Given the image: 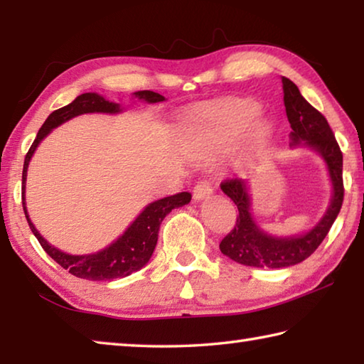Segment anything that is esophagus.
Here are the masks:
<instances>
[{
  "label": "esophagus",
  "mask_w": 364,
  "mask_h": 364,
  "mask_svg": "<svg viewBox=\"0 0 364 364\" xmlns=\"http://www.w3.org/2000/svg\"><path fill=\"white\" fill-rule=\"evenodd\" d=\"M212 184H210V181H207V180H202V181H199L194 186V191H193V197H194V200H202L204 199V197H207V196H210L212 194Z\"/></svg>",
  "instance_id": "34e87169"
}]
</instances>
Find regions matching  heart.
Masks as SVG:
<instances>
[{
    "mask_svg": "<svg viewBox=\"0 0 364 364\" xmlns=\"http://www.w3.org/2000/svg\"><path fill=\"white\" fill-rule=\"evenodd\" d=\"M260 110V104L250 100L230 101L205 110L194 122V151L204 154L230 143L241 136L254 121L250 136L255 143H263L269 136L271 125L268 120H255Z\"/></svg>",
    "mask_w": 364,
    "mask_h": 364,
    "instance_id": "obj_1",
    "label": "heart"
}]
</instances>
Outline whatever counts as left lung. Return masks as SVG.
Wrapping results in <instances>:
<instances>
[{
  "mask_svg": "<svg viewBox=\"0 0 364 364\" xmlns=\"http://www.w3.org/2000/svg\"><path fill=\"white\" fill-rule=\"evenodd\" d=\"M284 106L291 123V146H306L324 159L332 183V199L319 223L304 234L276 237L257 226L250 213L249 184L241 178L225 180L220 184L223 193L236 204L239 215L234 230L221 239V254L231 260L255 268H287L304 262L328 236L343 202L342 151L328 120L300 95L297 85L282 77Z\"/></svg>",
  "mask_w": 364,
  "mask_h": 364,
  "instance_id": "obj_1",
  "label": "left lung"
}]
</instances>
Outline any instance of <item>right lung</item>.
Instances as JSON below:
<instances>
[{"label":"right lung","instance_id":"obj_1","mask_svg":"<svg viewBox=\"0 0 364 364\" xmlns=\"http://www.w3.org/2000/svg\"><path fill=\"white\" fill-rule=\"evenodd\" d=\"M138 100H143L146 102H162L165 97L154 91H136L133 93ZM120 106L117 102H109L104 100L102 96L97 93H85L77 96L70 104L54 110L49 114L46 122L43 123L38 134L33 141L32 147H30L26 162H23V171H22V205L23 212H26V218L28 221V226L35 237L38 239L41 247L45 249L46 254L53 258L54 262L59 263L64 269L69 271L70 274L77 276L82 279L90 281H112L117 278H125L130 276L134 271H138L149 262L152 257V252L156 249L157 239H159V228L162 220L173 210V208L183 207L189 204L191 194L189 193H178L173 196L164 197L152 204L147 205L143 212L138 215V218L127 228V231L122 236L112 242L109 247L102 249L96 254L90 255H70L65 252L59 250L54 245L49 244L41 234L36 231L32 221L28 218L27 207H26V181H27V168L28 162L32 159L33 152L41 139L51 133L53 128L63 125L64 122L73 119V117L82 114H93V112H102V114H117L120 112Z\"/></svg>","mask_w":364,"mask_h":364}]
</instances>
